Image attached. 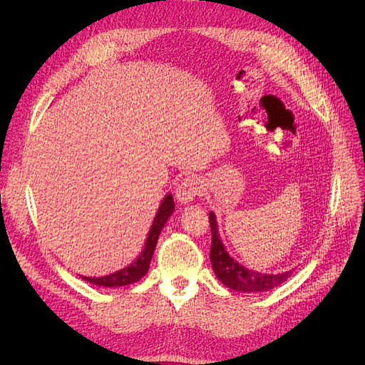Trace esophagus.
<instances>
[{
    "label": "esophagus",
    "mask_w": 365,
    "mask_h": 365,
    "mask_svg": "<svg viewBox=\"0 0 365 365\" xmlns=\"http://www.w3.org/2000/svg\"><path fill=\"white\" fill-rule=\"evenodd\" d=\"M202 192V182L195 178V176H187L181 181V184L176 187V200L181 204L192 202L197 195H201Z\"/></svg>",
    "instance_id": "34e87169"
}]
</instances>
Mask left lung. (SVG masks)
<instances>
[{"mask_svg":"<svg viewBox=\"0 0 365 365\" xmlns=\"http://www.w3.org/2000/svg\"><path fill=\"white\" fill-rule=\"evenodd\" d=\"M210 227H212V250H210V260L216 274V277L222 282L227 288L254 294V292H267L274 288H277L282 283L288 280L292 271H284L282 274H262L259 271H252L245 267H242L230 256L225 250L222 240L219 237L216 216L213 212L208 213Z\"/></svg>","mask_w":365,"mask_h":365,"instance_id":"obj_1","label":"left lung"}]
</instances>
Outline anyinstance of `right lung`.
<instances>
[{"label":"right lung","mask_w":365,"mask_h":365,"mask_svg":"<svg viewBox=\"0 0 365 365\" xmlns=\"http://www.w3.org/2000/svg\"><path fill=\"white\" fill-rule=\"evenodd\" d=\"M175 210V202H173V196L168 193L164 196V200L158 208V212L153 217L152 227L149 230L148 239L145 242V248L140 252V256L135 259V262H132L129 267L120 269L117 272H113L109 275H103V277H82L83 280L90 282L97 286H105V288H118V286H126L138 282L141 277H145L149 264L153 256V251H155L157 247V240L158 236L161 235V230L164 224L168 222V219L172 216Z\"/></svg>","instance_id":"1"}]
</instances>
